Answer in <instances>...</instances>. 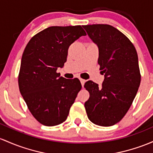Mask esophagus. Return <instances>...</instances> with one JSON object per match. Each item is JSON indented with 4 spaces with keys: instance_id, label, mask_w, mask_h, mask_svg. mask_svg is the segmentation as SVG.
<instances>
[{
    "instance_id": "esophagus-1",
    "label": "esophagus",
    "mask_w": 153,
    "mask_h": 153,
    "mask_svg": "<svg viewBox=\"0 0 153 153\" xmlns=\"http://www.w3.org/2000/svg\"><path fill=\"white\" fill-rule=\"evenodd\" d=\"M80 83H81V84H82V85H84V83H85V80H84V79H82V78H80Z\"/></svg>"
}]
</instances>
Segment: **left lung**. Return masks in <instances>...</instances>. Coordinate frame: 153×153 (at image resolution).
<instances>
[{"label": "left lung", "instance_id": "obj_1", "mask_svg": "<svg viewBox=\"0 0 153 153\" xmlns=\"http://www.w3.org/2000/svg\"><path fill=\"white\" fill-rule=\"evenodd\" d=\"M99 48L98 64L105 80L101 86L91 80L84 87L90 94L84 106L88 119L96 125L118 123L133 102L141 82L138 56L130 40L109 25H83Z\"/></svg>", "mask_w": 153, "mask_h": 153}]
</instances>
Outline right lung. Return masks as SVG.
I'll return each mask as SVG.
<instances>
[{"instance_id": "right-lung-1", "label": "right lung", "mask_w": 153, "mask_h": 153, "mask_svg": "<svg viewBox=\"0 0 153 153\" xmlns=\"http://www.w3.org/2000/svg\"><path fill=\"white\" fill-rule=\"evenodd\" d=\"M80 25L49 27L34 36L23 52L19 88L28 109L39 123L53 126L65 121L81 89L78 78L60 77L69 46L85 36Z\"/></svg>"}]
</instances>
